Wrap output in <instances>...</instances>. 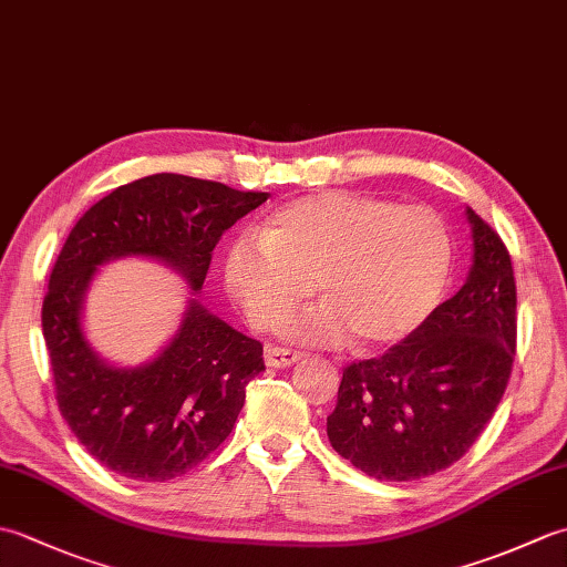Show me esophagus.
Here are the masks:
<instances>
[{"label":"esophagus","mask_w":567,"mask_h":567,"mask_svg":"<svg viewBox=\"0 0 567 567\" xmlns=\"http://www.w3.org/2000/svg\"><path fill=\"white\" fill-rule=\"evenodd\" d=\"M302 358H305V353L292 351V348H277V346L265 348V363H268L270 368H290Z\"/></svg>","instance_id":"obj_1"}]
</instances>
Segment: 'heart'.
I'll return each instance as SVG.
<instances>
[{"label": "heart", "mask_w": 567, "mask_h": 567, "mask_svg": "<svg viewBox=\"0 0 567 567\" xmlns=\"http://www.w3.org/2000/svg\"><path fill=\"white\" fill-rule=\"evenodd\" d=\"M453 270L441 216L355 192H321L275 209L260 234H240L224 256L226 290L250 327L272 331L311 295L327 302L287 331L307 341L394 346L424 327Z\"/></svg>", "instance_id": "obj_1"}]
</instances>
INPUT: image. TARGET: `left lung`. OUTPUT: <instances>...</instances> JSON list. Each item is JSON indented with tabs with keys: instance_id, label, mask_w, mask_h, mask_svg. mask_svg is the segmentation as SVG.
I'll use <instances>...</instances> for the list:
<instances>
[{
	"instance_id": "1",
	"label": "left lung",
	"mask_w": 567,
	"mask_h": 567,
	"mask_svg": "<svg viewBox=\"0 0 567 567\" xmlns=\"http://www.w3.org/2000/svg\"><path fill=\"white\" fill-rule=\"evenodd\" d=\"M475 262L424 327L378 358L343 368L327 419L336 453L390 483L436 475L470 451L507 390L516 355L509 250L467 209Z\"/></svg>"
}]
</instances>
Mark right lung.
Returning <instances> with one entry per match:
<instances>
[{"instance_id": "obj_1", "label": "right lung", "mask_w": 567, "mask_h": 567, "mask_svg": "<svg viewBox=\"0 0 567 567\" xmlns=\"http://www.w3.org/2000/svg\"><path fill=\"white\" fill-rule=\"evenodd\" d=\"M268 197L158 173L116 187L72 226L43 297V339L60 414L84 451L116 475L165 483L197 467L231 433L246 384L265 363L260 341L207 315L195 299L183 329L153 363L104 365L80 327L94 270L141 252L175 265L199 290L226 228Z\"/></svg>"}]
</instances>
